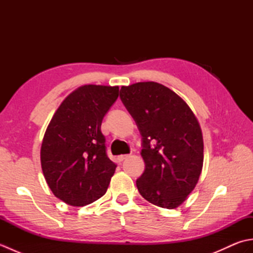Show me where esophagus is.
Segmentation results:
<instances>
[{
  "instance_id": "obj_1",
  "label": "esophagus",
  "mask_w": 253,
  "mask_h": 253,
  "mask_svg": "<svg viewBox=\"0 0 253 253\" xmlns=\"http://www.w3.org/2000/svg\"><path fill=\"white\" fill-rule=\"evenodd\" d=\"M128 157H129V155H128V154H122V155H120V157L117 158L118 162H123V161H124V160H126Z\"/></svg>"
}]
</instances>
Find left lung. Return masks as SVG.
<instances>
[{"label": "left lung", "instance_id": "obj_1", "mask_svg": "<svg viewBox=\"0 0 253 253\" xmlns=\"http://www.w3.org/2000/svg\"><path fill=\"white\" fill-rule=\"evenodd\" d=\"M120 98L141 135L146 166L138 191L155 206L177 208L202 170L203 138L195 114L174 91L153 82L124 85Z\"/></svg>", "mask_w": 253, "mask_h": 253}]
</instances>
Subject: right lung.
Segmentation results:
<instances>
[{
  "instance_id": "right-lung-1",
  "label": "right lung",
  "mask_w": 253,
  "mask_h": 253,
  "mask_svg": "<svg viewBox=\"0 0 253 253\" xmlns=\"http://www.w3.org/2000/svg\"><path fill=\"white\" fill-rule=\"evenodd\" d=\"M117 98V85H83L62 102L46 128L42 171L54 196L69 206L98 200L115 173L101 124Z\"/></svg>"
}]
</instances>
